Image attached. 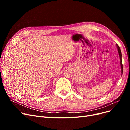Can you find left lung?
I'll return each instance as SVG.
<instances>
[{
  "mask_svg": "<svg viewBox=\"0 0 130 130\" xmlns=\"http://www.w3.org/2000/svg\"><path fill=\"white\" fill-rule=\"evenodd\" d=\"M117 48V50H118V52L119 55V58H120V66H121V75L123 74V64H122V60H121V57H122V55H121V52L120 49L119 48V46L118 45V44H116Z\"/></svg>",
  "mask_w": 130,
  "mask_h": 130,
  "instance_id": "obj_1",
  "label": "left lung"
}]
</instances>
